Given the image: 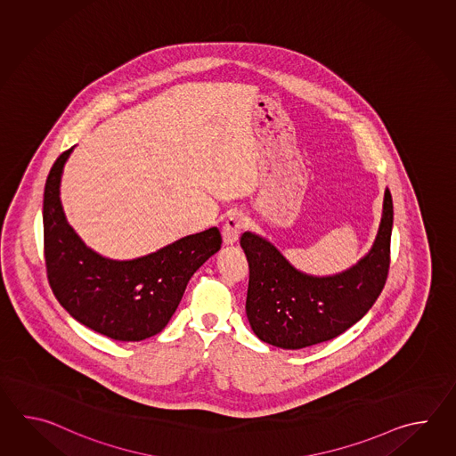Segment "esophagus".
<instances>
[{"label": "esophagus", "mask_w": 456, "mask_h": 456, "mask_svg": "<svg viewBox=\"0 0 456 456\" xmlns=\"http://www.w3.org/2000/svg\"><path fill=\"white\" fill-rule=\"evenodd\" d=\"M244 222H246V218L240 212H234L224 220V228H222L224 246H232L238 242L242 228H244Z\"/></svg>", "instance_id": "1"}]
</instances>
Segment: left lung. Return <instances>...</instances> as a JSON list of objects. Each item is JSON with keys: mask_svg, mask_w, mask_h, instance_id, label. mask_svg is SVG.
I'll list each match as a JSON object with an SVG mask.
<instances>
[{"mask_svg": "<svg viewBox=\"0 0 456 456\" xmlns=\"http://www.w3.org/2000/svg\"><path fill=\"white\" fill-rule=\"evenodd\" d=\"M393 200L385 191L379 232L369 254L347 271L314 277L298 271L272 242L242 232L249 262L246 314L259 339L281 349H303L334 339L362 320L387 283Z\"/></svg>", "mask_w": 456, "mask_h": 456, "instance_id": "left-lung-1", "label": "left lung"}]
</instances>
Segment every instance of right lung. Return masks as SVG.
<instances>
[{
  "mask_svg": "<svg viewBox=\"0 0 456 456\" xmlns=\"http://www.w3.org/2000/svg\"><path fill=\"white\" fill-rule=\"evenodd\" d=\"M50 169L44 191V254L53 295L69 314L110 339L138 342L165 330L194 272L222 246L218 228L189 234L132 261H114L87 248L60 202L63 166Z\"/></svg>",
  "mask_w": 456,
  "mask_h": 456,
  "instance_id": "1",
  "label": "right lung"
}]
</instances>
